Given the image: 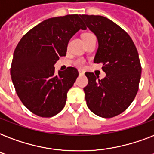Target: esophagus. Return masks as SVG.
Returning a JSON list of instances; mask_svg holds the SVG:
<instances>
[{"instance_id": "34e87169", "label": "esophagus", "mask_w": 154, "mask_h": 154, "mask_svg": "<svg viewBox=\"0 0 154 154\" xmlns=\"http://www.w3.org/2000/svg\"><path fill=\"white\" fill-rule=\"evenodd\" d=\"M78 72H79L80 75H83L85 73V71L83 69H78Z\"/></svg>"}]
</instances>
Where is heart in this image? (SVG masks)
<instances>
[{"mask_svg": "<svg viewBox=\"0 0 154 154\" xmlns=\"http://www.w3.org/2000/svg\"><path fill=\"white\" fill-rule=\"evenodd\" d=\"M76 64H77V65H83V60H78L77 61V62H76Z\"/></svg>", "mask_w": 154, "mask_h": 154, "instance_id": "1", "label": "heart"}]
</instances>
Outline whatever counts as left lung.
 <instances>
[{
  "mask_svg": "<svg viewBox=\"0 0 154 154\" xmlns=\"http://www.w3.org/2000/svg\"><path fill=\"white\" fill-rule=\"evenodd\" d=\"M95 34L98 48L94 63H102L105 78L86 72L84 88L87 106L94 114L109 118L122 113L138 91L141 67L133 40L125 30L102 16L80 15Z\"/></svg>",
  "mask_w": 154,
  "mask_h": 154,
  "instance_id": "left-lung-1",
  "label": "left lung"
}]
</instances>
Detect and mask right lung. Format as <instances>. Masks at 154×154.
<instances>
[{"label":"right lung","instance_id":"add662e5","mask_svg":"<svg viewBox=\"0 0 154 154\" xmlns=\"http://www.w3.org/2000/svg\"><path fill=\"white\" fill-rule=\"evenodd\" d=\"M85 29L77 14L49 18L17 44L11 65L12 82L23 105L32 113L50 117L65 107L68 91L79 73L69 67L57 75L54 65L59 57L66 55L72 36Z\"/></svg>","mask_w":154,"mask_h":154}]
</instances>
